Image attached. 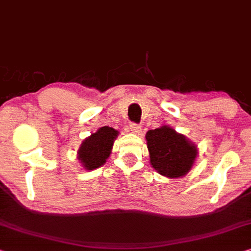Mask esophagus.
Here are the masks:
<instances>
[{
    "label": "esophagus",
    "mask_w": 251,
    "mask_h": 251,
    "mask_svg": "<svg viewBox=\"0 0 251 251\" xmlns=\"http://www.w3.org/2000/svg\"><path fill=\"white\" fill-rule=\"evenodd\" d=\"M129 129H130V131L133 133H137V134L141 131L140 125H137V123H131V125L129 126Z\"/></svg>",
    "instance_id": "1"
}]
</instances>
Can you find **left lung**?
<instances>
[{
  "instance_id": "1",
  "label": "left lung",
  "mask_w": 251,
  "mask_h": 251,
  "mask_svg": "<svg viewBox=\"0 0 251 251\" xmlns=\"http://www.w3.org/2000/svg\"><path fill=\"white\" fill-rule=\"evenodd\" d=\"M146 141L151 165L170 179L186 176L198 155L197 146L169 126L150 130Z\"/></svg>"
}]
</instances>
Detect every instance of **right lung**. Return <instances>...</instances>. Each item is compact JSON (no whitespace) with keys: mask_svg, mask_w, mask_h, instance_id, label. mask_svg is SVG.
<instances>
[{"mask_svg":"<svg viewBox=\"0 0 251 251\" xmlns=\"http://www.w3.org/2000/svg\"><path fill=\"white\" fill-rule=\"evenodd\" d=\"M119 131L111 126H101L82 141L78 151V159L83 169L92 171L105 164L117 139Z\"/></svg>","mask_w":251,"mask_h":251,"instance_id":"obj_1","label":"right lung"}]
</instances>
